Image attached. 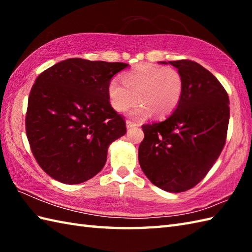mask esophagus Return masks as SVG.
Here are the masks:
<instances>
[{
  "label": "esophagus",
  "instance_id": "esophagus-1",
  "mask_svg": "<svg viewBox=\"0 0 252 252\" xmlns=\"http://www.w3.org/2000/svg\"><path fill=\"white\" fill-rule=\"evenodd\" d=\"M126 129L127 130H130V129H133V127H136L137 126V125L136 123H134V122H132V121H129V120H126Z\"/></svg>",
  "mask_w": 252,
  "mask_h": 252
}]
</instances>
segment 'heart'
Masks as SVG:
<instances>
[{"mask_svg":"<svg viewBox=\"0 0 252 252\" xmlns=\"http://www.w3.org/2000/svg\"><path fill=\"white\" fill-rule=\"evenodd\" d=\"M123 86L116 79L107 85L110 106L118 112L126 111L141 101L131 110L133 118H145L154 114L163 118L172 114L183 94V79L174 68L155 63H141L122 76Z\"/></svg>","mask_w":252,"mask_h":252,"instance_id":"obj_1","label":"heart"}]
</instances>
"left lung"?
<instances>
[{
    "mask_svg": "<svg viewBox=\"0 0 252 252\" xmlns=\"http://www.w3.org/2000/svg\"><path fill=\"white\" fill-rule=\"evenodd\" d=\"M160 63L178 68L183 94L164 121L142 126L138 162L154 185L181 192L199 183L220 156L226 141L229 99L219 80L199 63L186 60Z\"/></svg>",
    "mask_w": 252,
    "mask_h": 252,
    "instance_id": "8db88e82",
    "label": "left lung"
}]
</instances>
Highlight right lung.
<instances>
[{
	"mask_svg": "<svg viewBox=\"0 0 252 252\" xmlns=\"http://www.w3.org/2000/svg\"><path fill=\"white\" fill-rule=\"evenodd\" d=\"M125 63L69 58L36 78L28 99L26 132L37 163L51 178L80 184L104 168L126 122L109 104L107 85Z\"/></svg>",
	"mask_w": 252,
	"mask_h": 252,
	"instance_id": "obj_1",
	"label": "right lung"
}]
</instances>
